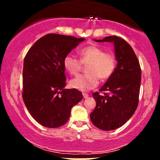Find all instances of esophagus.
<instances>
[{
	"label": "esophagus",
	"instance_id": "34e87169",
	"mask_svg": "<svg viewBox=\"0 0 160 160\" xmlns=\"http://www.w3.org/2000/svg\"><path fill=\"white\" fill-rule=\"evenodd\" d=\"M82 95H83V98H87L88 97H89V95H88L87 93H86V92L82 93Z\"/></svg>",
	"mask_w": 160,
	"mask_h": 160
}]
</instances>
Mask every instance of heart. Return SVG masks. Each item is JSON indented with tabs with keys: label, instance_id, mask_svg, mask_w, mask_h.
Here are the masks:
<instances>
[{
	"label": "heart",
	"instance_id": "heart-1",
	"mask_svg": "<svg viewBox=\"0 0 160 160\" xmlns=\"http://www.w3.org/2000/svg\"><path fill=\"white\" fill-rule=\"evenodd\" d=\"M80 59L73 55H67L63 65L71 75H78L86 66L87 74L79 75L71 80L70 85L78 90L86 92L94 89L98 85L99 78L102 80L109 79L117 67V59L113 53L104 52L103 49L95 45L83 47L79 52Z\"/></svg>",
	"mask_w": 160,
	"mask_h": 160
}]
</instances>
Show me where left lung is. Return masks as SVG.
Masks as SVG:
<instances>
[{"instance_id":"obj_1","label":"left lung","mask_w":160,"mask_h":160,"mask_svg":"<svg viewBox=\"0 0 160 160\" xmlns=\"http://www.w3.org/2000/svg\"><path fill=\"white\" fill-rule=\"evenodd\" d=\"M113 42L117 66L104 86L92 94L96 107L90 113L94 126L110 131L129 120L138 105L141 80L140 64L133 49L124 39L115 35L95 40ZM103 93V95L100 92Z\"/></svg>"}]
</instances>
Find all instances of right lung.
I'll return each instance as SVG.
<instances>
[{
	"instance_id": "right-lung-1",
	"label": "right lung",
	"mask_w": 160,
	"mask_h": 160,
	"mask_svg": "<svg viewBox=\"0 0 160 160\" xmlns=\"http://www.w3.org/2000/svg\"><path fill=\"white\" fill-rule=\"evenodd\" d=\"M84 38L46 34L29 49L24 58L22 98L33 118L47 128L68 120L73 106L82 100L81 92L66 86L65 57Z\"/></svg>"
}]
</instances>
